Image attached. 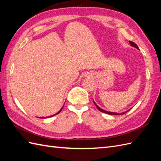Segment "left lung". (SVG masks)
Here are the masks:
<instances>
[{
	"label": "left lung",
	"instance_id": "8db88e82",
	"mask_svg": "<svg viewBox=\"0 0 161 161\" xmlns=\"http://www.w3.org/2000/svg\"><path fill=\"white\" fill-rule=\"evenodd\" d=\"M129 42H130V45L131 46H133V47H135L136 48H137L138 50H139V47H138V46L136 44V43H134V42H131V41H129ZM94 102V101H93ZM94 103H95V106L97 107V108L98 109V110H99L101 112H103V113H105V114H109V115H123V114H125V113H127V112L129 111V110H128V111H125V112H123V113H114V112H110V111H105V110H103V109H102L101 108H100L97 105L95 102H94Z\"/></svg>",
	"mask_w": 161,
	"mask_h": 161
}]
</instances>
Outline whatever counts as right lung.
Returning <instances> with one entry per match:
<instances>
[{
    "mask_svg": "<svg viewBox=\"0 0 161 161\" xmlns=\"http://www.w3.org/2000/svg\"><path fill=\"white\" fill-rule=\"evenodd\" d=\"M62 109H60V110L59 111H58V113H56V114H54V115H52V116H50V117H52V116H54L55 115H57V114H59V113H60V111H62ZM50 117H49V118H50ZM47 118H48V117H47Z\"/></svg>",
    "mask_w": 161,
    "mask_h": 161,
    "instance_id": "right-lung-1",
    "label": "right lung"
}]
</instances>
